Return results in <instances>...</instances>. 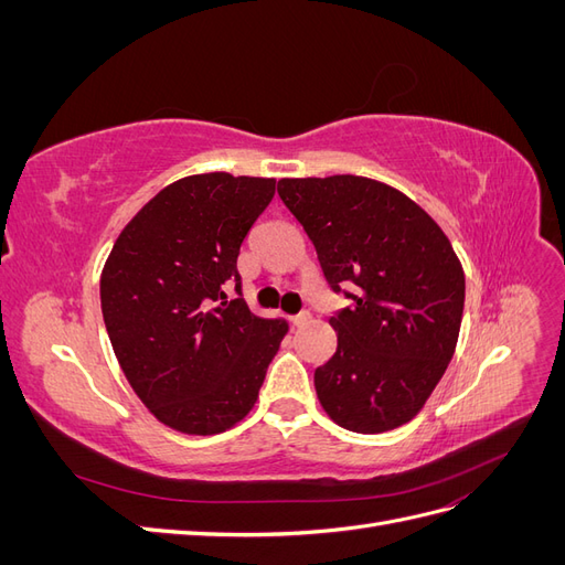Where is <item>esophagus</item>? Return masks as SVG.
Listing matches in <instances>:
<instances>
[{
  "instance_id": "34e87169",
  "label": "esophagus",
  "mask_w": 565,
  "mask_h": 565,
  "mask_svg": "<svg viewBox=\"0 0 565 565\" xmlns=\"http://www.w3.org/2000/svg\"><path fill=\"white\" fill-rule=\"evenodd\" d=\"M309 320H311V313H309V311H301L299 316H292V324H295V328H303V324L309 322Z\"/></svg>"
}]
</instances>
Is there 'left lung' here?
<instances>
[{
	"mask_svg": "<svg viewBox=\"0 0 565 565\" xmlns=\"http://www.w3.org/2000/svg\"><path fill=\"white\" fill-rule=\"evenodd\" d=\"M278 195L351 303L330 324L337 351L316 370L320 405L355 434L413 419L440 382L465 311V270L436 221L382 181L282 179Z\"/></svg>",
	"mask_w": 565,
	"mask_h": 565,
	"instance_id": "obj_1",
	"label": "left lung"
}]
</instances>
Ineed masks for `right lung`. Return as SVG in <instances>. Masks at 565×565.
Here are the masks:
<instances>
[{"label":"right lung","instance_id":"right-lung-1","mask_svg":"<svg viewBox=\"0 0 565 565\" xmlns=\"http://www.w3.org/2000/svg\"><path fill=\"white\" fill-rule=\"evenodd\" d=\"M276 195V179L185 177L143 204L100 273V311L136 396L162 424L212 436L259 398L287 334L282 318L249 311L237 254ZM224 284L238 299L224 302Z\"/></svg>","mask_w":565,"mask_h":565}]
</instances>
